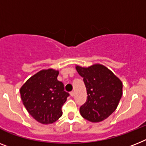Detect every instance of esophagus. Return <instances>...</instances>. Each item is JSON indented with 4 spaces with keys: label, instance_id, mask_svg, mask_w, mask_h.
I'll list each match as a JSON object with an SVG mask.
<instances>
[{
    "label": "esophagus",
    "instance_id": "1",
    "mask_svg": "<svg viewBox=\"0 0 146 146\" xmlns=\"http://www.w3.org/2000/svg\"><path fill=\"white\" fill-rule=\"evenodd\" d=\"M70 94L71 96H74V94H75V93H74V91H71L70 93Z\"/></svg>",
    "mask_w": 146,
    "mask_h": 146
}]
</instances>
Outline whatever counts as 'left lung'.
Returning a JSON list of instances; mask_svg holds the SVG:
<instances>
[{"instance_id":"left-lung-1","label":"left lung","mask_w":146,"mask_h":146,"mask_svg":"<svg viewBox=\"0 0 146 146\" xmlns=\"http://www.w3.org/2000/svg\"><path fill=\"white\" fill-rule=\"evenodd\" d=\"M87 89V102L80 108L82 117L92 122L107 119L117 109L122 95V83L111 70L100 64L88 67L76 65Z\"/></svg>"}]
</instances>
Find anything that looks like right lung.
Segmentation results:
<instances>
[{
  "label": "right lung",
  "instance_id": "add662e5",
  "mask_svg": "<svg viewBox=\"0 0 146 146\" xmlns=\"http://www.w3.org/2000/svg\"><path fill=\"white\" fill-rule=\"evenodd\" d=\"M58 70H40L31 76L20 89L24 107L41 124H52L62 117V107L69 94L57 79Z\"/></svg>",
  "mask_w": 146,
  "mask_h": 146
}]
</instances>
